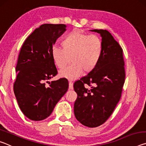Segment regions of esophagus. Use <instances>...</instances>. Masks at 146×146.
I'll list each match as a JSON object with an SVG mask.
<instances>
[{
    "instance_id": "esophagus-1",
    "label": "esophagus",
    "mask_w": 146,
    "mask_h": 146,
    "mask_svg": "<svg viewBox=\"0 0 146 146\" xmlns=\"http://www.w3.org/2000/svg\"><path fill=\"white\" fill-rule=\"evenodd\" d=\"M69 89H70V90H73V84L71 81L69 82Z\"/></svg>"
}]
</instances>
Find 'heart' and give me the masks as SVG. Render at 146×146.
<instances>
[{
	"label": "heart",
	"mask_w": 146,
	"mask_h": 146,
	"mask_svg": "<svg viewBox=\"0 0 146 146\" xmlns=\"http://www.w3.org/2000/svg\"><path fill=\"white\" fill-rule=\"evenodd\" d=\"M62 49L53 46L51 56L59 69L67 66L69 58L71 64L62 70L60 75L69 80L78 77L82 71L89 73L96 68L102 53V43L95 35H88L78 30L68 33L61 42Z\"/></svg>",
	"instance_id": "obj_1"
}]
</instances>
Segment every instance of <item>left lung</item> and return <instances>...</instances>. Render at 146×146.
Wrapping results in <instances>:
<instances>
[{"label": "left lung", "instance_id": "1", "mask_svg": "<svg viewBox=\"0 0 146 146\" xmlns=\"http://www.w3.org/2000/svg\"><path fill=\"white\" fill-rule=\"evenodd\" d=\"M91 31L102 36V53L96 68L74 83L77 94L74 113L84 125L96 127L108 119L117 106L125 75L123 50L119 44L107 30ZM85 84L90 88H86Z\"/></svg>", "mask_w": 146, "mask_h": 146}]
</instances>
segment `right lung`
I'll use <instances>...</instances> for the list:
<instances>
[{
    "label": "right lung",
    "mask_w": 146,
    "mask_h": 146,
    "mask_svg": "<svg viewBox=\"0 0 146 146\" xmlns=\"http://www.w3.org/2000/svg\"><path fill=\"white\" fill-rule=\"evenodd\" d=\"M66 28L65 24H42L26 39L19 53L13 90L22 112L30 120L48 117L68 91L66 78L48 81L58 73L51 48Z\"/></svg>",
    "instance_id": "add662e5"
}]
</instances>
